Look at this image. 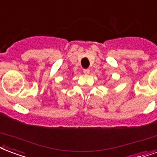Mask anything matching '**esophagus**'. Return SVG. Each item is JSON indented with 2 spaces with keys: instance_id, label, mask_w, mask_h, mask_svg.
<instances>
[{
  "instance_id": "34e87169",
  "label": "esophagus",
  "mask_w": 157,
  "mask_h": 157,
  "mask_svg": "<svg viewBox=\"0 0 157 157\" xmlns=\"http://www.w3.org/2000/svg\"><path fill=\"white\" fill-rule=\"evenodd\" d=\"M83 72L86 74V75H88V74L90 73V70H89V69H84Z\"/></svg>"
}]
</instances>
